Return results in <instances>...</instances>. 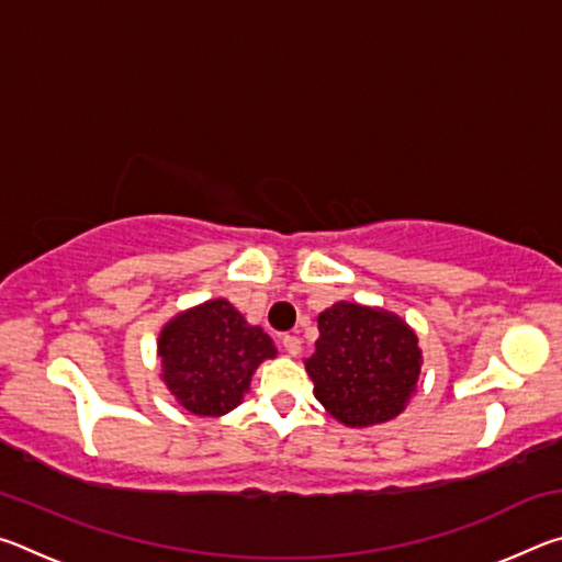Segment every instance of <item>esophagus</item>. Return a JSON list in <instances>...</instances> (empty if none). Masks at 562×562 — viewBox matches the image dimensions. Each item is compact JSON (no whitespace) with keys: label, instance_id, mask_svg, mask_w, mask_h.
Returning a JSON list of instances; mask_svg holds the SVG:
<instances>
[{"label":"esophagus","instance_id":"obj_1","mask_svg":"<svg viewBox=\"0 0 562 562\" xmlns=\"http://www.w3.org/2000/svg\"><path fill=\"white\" fill-rule=\"evenodd\" d=\"M282 347H284V351H288V355L297 357V355H300V337L282 335Z\"/></svg>","mask_w":562,"mask_h":562}]
</instances>
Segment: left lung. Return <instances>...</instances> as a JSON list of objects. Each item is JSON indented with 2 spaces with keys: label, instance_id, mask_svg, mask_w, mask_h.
I'll use <instances>...</instances> for the list:
<instances>
[{
  "label": "left lung",
  "instance_id": "1",
  "mask_svg": "<svg viewBox=\"0 0 562 562\" xmlns=\"http://www.w3.org/2000/svg\"><path fill=\"white\" fill-rule=\"evenodd\" d=\"M304 367L317 402L347 426L384 424L404 412L422 372V349L392 312L337 302L317 317Z\"/></svg>",
  "mask_w": 562,
  "mask_h": 562
}]
</instances>
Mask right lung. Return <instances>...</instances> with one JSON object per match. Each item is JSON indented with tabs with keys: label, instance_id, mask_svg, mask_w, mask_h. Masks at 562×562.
I'll use <instances>...</instances> for the list:
<instances>
[{
	"label": "right lung",
	"instance_id": "1",
	"mask_svg": "<svg viewBox=\"0 0 562 562\" xmlns=\"http://www.w3.org/2000/svg\"><path fill=\"white\" fill-rule=\"evenodd\" d=\"M164 382L180 406L198 416H221L243 402L272 339L250 327L231 302L211 300L168 322L158 339Z\"/></svg>",
	"mask_w": 562,
	"mask_h": 562
}]
</instances>
